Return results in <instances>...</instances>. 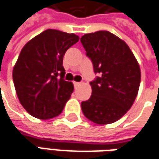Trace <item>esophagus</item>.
<instances>
[{"label": "esophagus", "mask_w": 159, "mask_h": 159, "mask_svg": "<svg viewBox=\"0 0 159 159\" xmlns=\"http://www.w3.org/2000/svg\"><path fill=\"white\" fill-rule=\"evenodd\" d=\"M73 84H74L75 87H77V86H79L80 85V83H78V82H74Z\"/></svg>", "instance_id": "esophagus-1"}]
</instances>
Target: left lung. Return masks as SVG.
Instances as JSON below:
<instances>
[{"mask_svg": "<svg viewBox=\"0 0 159 159\" xmlns=\"http://www.w3.org/2000/svg\"><path fill=\"white\" fill-rule=\"evenodd\" d=\"M81 43L95 74H99L90 83L92 93L82 102V111L97 124L115 122L129 111L137 96L139 64L129 46L107 30L84 34Z\"/></svg>", "mask_w": 159, "mask_h": 159, "instance_id": "obj_1", "label": "left lung"}]
</instances>
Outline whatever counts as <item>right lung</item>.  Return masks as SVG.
Returning <instances> with one entry per match:
<instances>
[{
	"label": "right lung",
	"mask_w": 159,
	"mask_h": 159,
	"mask_svg": "<svg viewBox=\"0 0 159 159\" xmlns=\"http://www.w3.org/2000/svg\"><path fill=\"white\" fill-rule=\"evenodd\" d=\"M79 40L74 33L48 29L30 39L13 69V81L21 105L31 116L48 120L62 112L74 86L64 80L63 56Z\"/></svg>",
	"instance_id": "right-lung-1"
}]
</instances>
